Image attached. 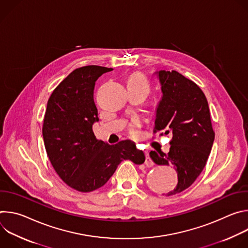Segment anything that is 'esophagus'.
Segmentation results:
<instances>
[{"label": "esophagus", "mask_w": 248, "mask_h": 248, "mask_svg": "<svg viewBox=\"0 0 248 248\" xmlns=\"http://www.w3.org/2000/svg\"><path fill=\"white\" fill-rule=\"evenodd\" d=\"M145 165L147 166V167H152L153 165H154V162L152 161V159L150 158V156H149V153L148 152H145Z\"/></svg>", "instance_id": "1"}]
</instances>
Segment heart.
<instances>
[{
  "instance_id": "heart-1",
  "label": "heart",
  "mask_w": 248,
  "mask_h": 248,
  "mask_svg": "<svg viewBox=\"0 0 248 248\" xmlns=\"http://www.w3.org/2000/svg\"><path fill=\"white\" fill-rule=\"evenodd\" d=\"M138 85V86H141V87H144L146 88L148 91L150 89V84H149V81L148 79L141 74H135L133 75L130 78H129V81H128V85ZM141 125V120L138 118V117H133L130 121V123L128 124V131L131 135H135L138 131V128L140 127Z\"/></svg>"
}]
</instances>
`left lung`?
<instances>
[{
  "label": "left lung",
  "mask_w": 248,
  "mask_h": 248,
  "mask_svg": "<svg viewBox=\"0 0 248 248\" xmlns=\"http://www.w3.org/2000/svg\"><path fill=\"white\" fill-rule=\"evenodd\" d=\"M163 97L160 101L153 132L171 134L168 154L151 151L157 165L173 166L179 182L167 196L188 188L206 166L213 146L215 132L211 123L207 99L200 87L180 73H158Z\"/></svg>",
  "instance_id": "left-lung-1"
}]
</instances>
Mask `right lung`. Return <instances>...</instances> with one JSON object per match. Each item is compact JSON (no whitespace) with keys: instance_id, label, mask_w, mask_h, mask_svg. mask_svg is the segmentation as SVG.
I'll return each mask as SVG.
<instances>
[{"instance_id":"add662e5","label":"right lung","mask_w":248,"mask_h":248,"mask_svg":"<svg viewBox=\"0 0 248 248\" xmlns=\"http://www.w3.org/2000/svg\"><path fill=\"white\" fill-rule=\"evenodd\" d=\"M111 70L99 65L78 67L48 100L42 127L47 155L60 179L80 192L103 186L124 160L137 165L145 161L132 141L109 145L94 135L92 125L99 120L93 98L95 82Z\"/></svg>"}]
</instances>
